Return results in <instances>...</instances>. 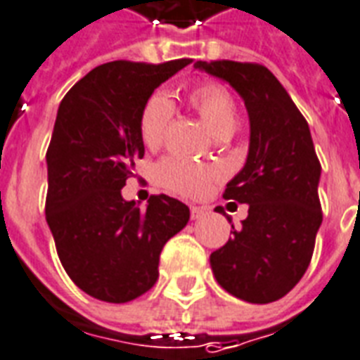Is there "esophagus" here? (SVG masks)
Here are the masks:
<instances>
[{
    "label": "esophagus",
    "mask_w": 360,
    "mask_h": 360,
    "mask_svg": "<svg viewBox=\"0 0 360 360\" xmlns=\"http://www.w3.org/2000/svg\"><path fill=\"white\" fill-rule=\"evenodd\" d=\"M205 212H207V210L201 209V207H191V220H199V218L205 216Z\"/></svg>",
    "instance_id": "esophagus-1"
}]
</instances>
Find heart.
Segmentation results:
<instances>
[{
	"label": "heart",
	"instance_id": "heart-1",
	"mask_svg": "<svg viewBox=\"0 0 360 360\" xmlns=\"http://www.w3.org/2000/svg\"><path fill=\"white\" fill-rule=\"evenodd\" d=\"M188 102L202 117V121L214 132V136H229L239 123V108L233 94L221 83L207 81L199 83L188 93ZM174 106L172 100L158 91L146 100L139 119L140 139L148 148H158L165 140V132L170 123ZM158 182L169 191L186 197L202 195L209 184L220 176L216 167L191 163L182 158H165L155 169Z\"/></svg>",
	"mask_w": 360,
	"mask_h": 360
}]
</instances>
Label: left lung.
<instances>
[{
  "instance_id": "8db88e82",
  "label": "left lung",
  "mask_w": 360,
  "mask_h": 360,
  "mask_svg": "<svg viewBox=\"0 0 360 360\" xmlns=\"http://www.w3.org/2000/svg\"><path fill=\"white\" fill-rule=\"evenodd\" d=\"M195 68L228 81L250 119L247 163L224 191V199L247 202L248 216L239 229L231 226L233 237L210 254V267L231 296L269 304L304 277L323 221L321 163L309 125L266 66L210 60Z\"/></svg>"
}]
</instances>
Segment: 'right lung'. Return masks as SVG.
<instances>
[{
    "label": "right lung",
    "mask_w": 360,
    "mask_h": 360,
    "mask_svg": "<svg viewBox=\"0 0 360 360\" xmlns=\"http://www.w3.org/2000/svg\"><path fill=\"white\" fill-rule=\"evenodd\" d=\"M188 64L108 62L77 81L58 106L45 218L70 279L102 302L125 304L148 292L165 243L190 220V209L174 197L151 195L142 210L121 195L134 161L144 158V102Z\"/></svg>",
    "instance_id": "obj_1"
}]
</instances>
